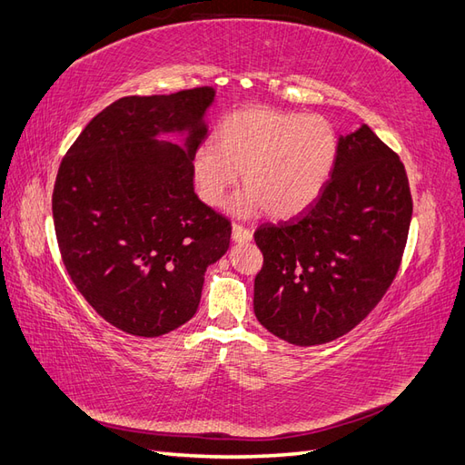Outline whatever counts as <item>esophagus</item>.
<instances>
[{"label":"esophagus","instance_id":"obj_1","mask_svg":"<svg viewBox=\"0 0 465 465\" xmlns=\"http://www.w3.org/2000/svg\"><path fill=\"white\" fill-rule=\"evenodd\" d=\"M252 232L249 229H244L242 224H232V241L234 242H251Z\"/></svg>","mask_w":465,"mask_h":465}]
</instances>
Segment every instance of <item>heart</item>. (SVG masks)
I'll return each instance as SVG.
<instances>
[{
  "label": "heart",
  "instance_id": "1",
  "mask_svg": "<svg viewBox=\"0 0 465 465\" xmlns=\"http://www.w3.org/2000/svg\"><path fill=\"white\" fill-rule=\"evenodd\" d=\"M216 147L204 143L193 153V174L201 199L221 206L239 181L246 189L232 211L251 216L266 209L291 219L322 193L338 157L332 123L320 115L254 105L224 115L214 129Z\"/></svg>",
  "mask_w": 465,
  "mask_h": 465
}]
</instances>
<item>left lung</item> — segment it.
Wrapping results in <instances>:
<instances>
[{"instance_id": "obj_1", "label": "left lung", "mask_w": 465, "mask_h": 465, "mask_svg": "<svg viewBox=\"0 0 465 465\" xmlns=\"http://www.w3.org/2000/svg\"><path fill=\"white\" fill-rule=\"evenodd\" d=\"M410 221L411 194L398 154L368 125L340 137L318 199L296 219L254 232L264 256L254 278L259 322L296 346L350 332L396 278Z\"/></svg>"}]
</instances>
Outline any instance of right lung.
I'll use <instances>...</instances> for the list:
<instances>
[{
    "label": "right lung",
    "mask_w": 465,
    "mask_h": 465,
    "mask_svg": "<svg viewBox=\"0 0 465 465\" xmlns=\"http://www.w3.org/2000/svg\"><path fill=\"white\" fill-rule=\"evenodd\" d=\"M213 87L123 97L89 121L59 164L54 224L71 281L95 312L154 338L194 316L231 221L194 194L193 153L209 135ZM184 132L185 145L159 142Z\"/></svg>",
    "instance_id": "1"
}]
</instances>
